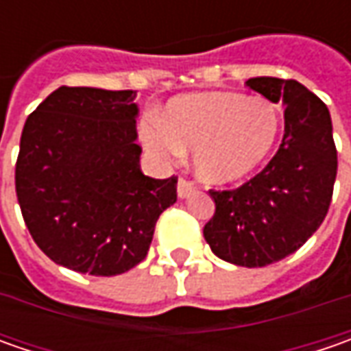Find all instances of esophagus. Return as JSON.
<instances>
[{"mask_svg":"<svg viewBox=\"0 0 351 351\" xmlns=\"http://www.w3.org/2000/svg\"><path fill=\"white\" fill-rule=\"evenodd\" d=\"M195 191H197V187L193 185V183L180 178V182H178V197H180V199H187V197L193 195Z\"/></svg>","mask_w":351,"mask_h":351,"instance_id":"34e87169","label":"esophagus"}]
</instances>
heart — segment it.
<instances>
[{"mask_svg": "<svg viewBox=\"0 0 351 351\" xmlns=\"http://www.w3.org/2000/svg\"><path fill=\"white\" fill-rule=\"evenodd\" d=\"M281 125L279 107L265 97L203 91L171 99L166 123L154 119L144 125L142 141L168 162L191 150L203 182L228 185L246 180L271 156Z\"/></svg>", "mask_w": 351, "mask_h": 351, "instance_id": "heart-1", "label": "heart"}]
</instances>
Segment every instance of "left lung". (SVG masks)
<instances>
[{
    "label": "left lung",
    "instance_id": "obj_1",
    "mask_svg": "<svg viewBox=\"0 0 351 351\" xmlns=\"http://www.w3.org/2000/svg\"><path fill=\"white\" fill-rule=\"evenodd\" d=\"M246 86L285 105V134L256 178L238 189L210 191L215 215L203 236L224 262L263 267L317 232L330 207L338 156L330 111L303 84L262 75Z\"/></svg>",
    "mask_w": 351,
    "mask_h": 351
}]
</instances>
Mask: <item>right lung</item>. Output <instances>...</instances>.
<instances>
[{
	"label": "right lung",
	"instance_id": "1",
	"mask_svg": "<svg viewBox=\"0 0 351 351\" xmlns=\"http://www.w3.org/2000/svg\"><path fill=\"white\" fill-rule=\"evenodd\" d=\"M136 91L66 88L29 115L15 191L23 219L52 262L89 276H119L146 258L176 183L141 169Z\"/></svg>",
	"mask_w": 351,
	"mask_h": 351
}]
</instances>
